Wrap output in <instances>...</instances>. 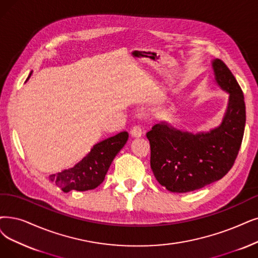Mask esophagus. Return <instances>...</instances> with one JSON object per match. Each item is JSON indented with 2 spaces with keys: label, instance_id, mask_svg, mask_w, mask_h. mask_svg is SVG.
Returning <instances> with one entry per match:
<instances>
[{
  "label": "esophagus",
  "instance_id": "34e87169",
  "mask_svg": "<svg viewBox=\"0 0 258 258\" xmlns=\"http://www.w3.org/2000/svg\"><path fill=\"white\" fill-rule=\"evenodd\" d=\"M130 133H131V136L135 137V138L141 137L142 136V128H141V126H133L131 128V130H130Z\"/></svg>",
  "mask_w": 258,
  "mask_h": 258
}]
</instances>
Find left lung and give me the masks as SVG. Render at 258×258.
I'll list each match as a JSON object with an SVG mask.
<instances>
[{"mask_svg": "<svg viewBox=\"0 0 258 258\" xmlns=\"http://www.w3.org/2000/svg\"><path fill=\"white\" fill-rule=\"evenodd\" d=\"M213 68L217 84L230 93L228 109L218 128L192 135L163 121L146 133L154 177L171 192L192 191L220 180L238 156L245 125L242 90L222 60H214Z\"/></svg>", "mask_w": 258, "mask_h": 258, "instance_id": "obj_1", "label": "left lung"}]
</instances>
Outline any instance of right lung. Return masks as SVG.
<instances>
[{"label":"right lung","instance_id":"1","mask_svg":"<svg viewBox=\"0 0 258 258\" xmlns=\"http://www.w3.org/2000/svg\"><path fill=\"white\" fill-rule=\"evenodd\" d=\"M128 137V132L122 131L99 142L73 168L49 176L50 181L55 182L64 192L96 188L104 182L112 161L125 145Z\"/></svg>","mask_w":258,"mask_h":258}]
</instances>
